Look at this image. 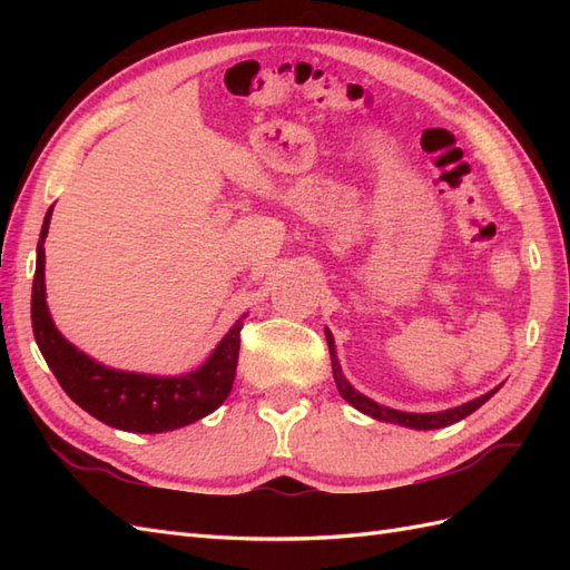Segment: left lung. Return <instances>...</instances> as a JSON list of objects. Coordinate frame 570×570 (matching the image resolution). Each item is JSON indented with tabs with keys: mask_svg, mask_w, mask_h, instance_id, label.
Returning a JSON list of instances; mask_svg holds the SVG:
<instances>
[{
	"mask_svg": "<svg viewBox=\"0 0 570 570\" xmlns=\"http://www.w3.org/2000/svg\"><path fill=\"white\" fill-rule=\"evenodd\" d=\"M325 341H328V350H331V365H333V377H335V386L341 396L350 406H355L362 414H367L377 421H386V423H399V426L404 429H416V431H433V429H445L451 426V423H458L460 419L470 416L472 411L480 409L482 404L488 402L492 394H498L500 386H494L492 392L482 394L478 399H472V402H465L460 406L453 409H445V411H433V414H411V411H399V409H390V406H382L377 402H372L370 396H365L362 392H357L353 384L345 380L341 362H337V353H335V341H333V333L325 328Z\"/></svg>",
	"mask_w": 570,
	"mask_h": 570,
	"instance_id": "1",
	"label": "left lung"
}]
</instances>
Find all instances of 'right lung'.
Returning a JSON list of instances; mask_svg holds the SVG:
<instances>
[{
    "instance_id": "add662e5",
    "label": "right lung",
    "mask_w": 570,
    "mask_h": 570,
    "mask_svg": "<svg viewBox=\"0 0 570 570\" xmlns=\"http://www.w3.org/2000/svg\"><path fill=\"white\" fill-rule=\"evenodd\" d=\"M53 208L43 217L39 247H36V274L31 288V325L46 365L58 384L80 409L107 426L131 433L174 431L213 414L233 392L239 331L247 313L227 331L210 357L193 372L178 377L141 374L107 367L68 343L48 313L46 304V249L43 242L51 225Z\"/></svg>"
}]
</instances>
